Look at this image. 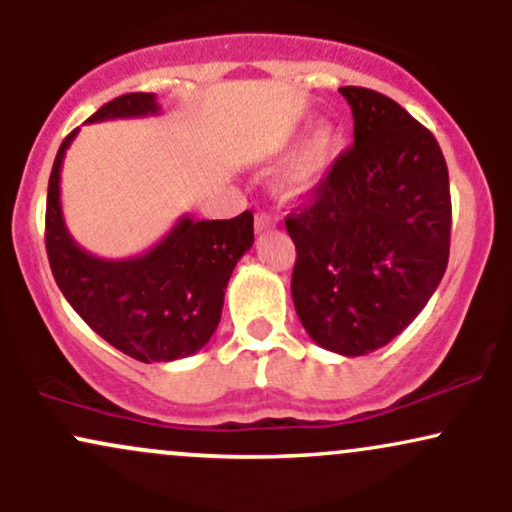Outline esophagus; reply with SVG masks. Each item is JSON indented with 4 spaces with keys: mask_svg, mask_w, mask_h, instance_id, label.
Masks as SVG:
<instances>
[{
    "mask_svg": "<svg viewBox=\"0 0 512 512\" xmlns=\"http://www.w3.org/2000/svg\"><path fill=\"white\" fill-rule=\"evenodd\" d=\"M276 216L274 214H267V211H260V214L255 216V228L257 231H267V228H272V226H276Z\"/></svg>",
    "mask_w": 512,
    "mask_h": 512,
    "instance_id": "1",
    "label": "esophagus"
}]
</instances>
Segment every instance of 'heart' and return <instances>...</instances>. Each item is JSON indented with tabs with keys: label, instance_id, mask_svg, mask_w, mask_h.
<instances>
[{
	"label": "heart",
	"instance_id": "1",
	"mask_svg": "<svg viewBox=\"0 0 512 512\" xmlns=\"http://www.w3.org/2000/svg\"><path fill=\"white\" fill-rule=\"evenodd\" d=\"M303 129H296L279 149H286L293 139L301 137ZM334 151H337V139H334L332 127L320 125L310 132V137L293 151V156L284 163L279 173V190L281 195L289 199L308 197L310 192L325 180L327 170L332 168Z\"/></svg>",
	"mask_w": 512,
	"mask_h": 512
}]
</instances>
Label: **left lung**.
I'll return each mask as SVG.
<instances>
[{
  "label": "left lung",
  "mask_w": 512,
  "mask_h": 512,
  "mask_svg": "<svg viewBox=\"0 0 512 512\" xmlns=\"http://www.w3.org/2000/svg\"><path fill=\"white\" fill-rule=\"evenodd\" d=\"M354 146L286 216L296 243L291 296L322 349L363 356L397 337L438 289L450 255L443 151L402 105L344 86Z\"/></svg>",
  "instance_id": "left-lung-1"
}]
</instances>
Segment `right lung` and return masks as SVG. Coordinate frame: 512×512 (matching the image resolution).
Listing matches in <instances>:
<instances>
[{
  "label": "right lung",
  "mask_w": 512,
  "mask_h": 512,
  "mask_svg": "<svg viewBox=\"0 0 512 512\" xmlns=\"http://www.w3.org/2000/svg\"><path fill=\"white\" fill-rule=\"evenodd\" d=\"M154 93H125L86 122L158 115ZM74 129L52 163L45 209V248L52 276L69 305L93 332L142 363L197 354L221 320L228 279L255 243L252 214L236 219H178L144 255L103 260L69 236L60 202V170Z\"/></svg>",
  "instance_id": "right-lung-1"
}]
</instances>
